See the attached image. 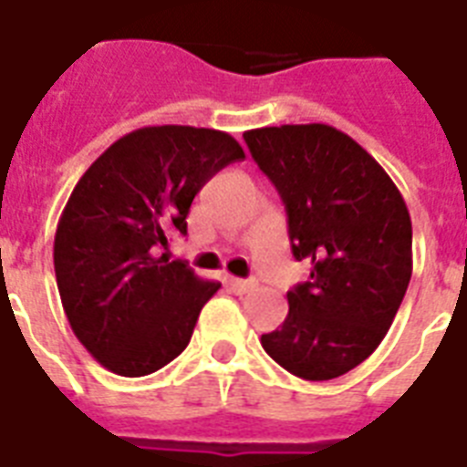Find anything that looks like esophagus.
Segmentation results:
<instances>
[{"label": "esophagus", "instance_id": "34e87169", "mask_svg": "<svg viewBox=\"0 0 467 467\" xmlns=\"http://www.w3.org/2000/svg\"><path fill=\"white\" fill-rule=\"evenodd\" d=\"M227 285H230L234 293H240V296L254 291V281H247V278H230Z\"/></svg>", "mask_w": 467, "mask_h": 467}]
</instances>
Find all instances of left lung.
Wrapping results in <instances>:
<instances>
[{"mask_svg":"<svg viewBox=\"0 0 467 467\" xmlns=\"http://www.w3.org/2000/svg\"><path fill=\"white\" fill-rule=\"evenodd\" d=\"M249 152L281 193L293 256L310 281L288 291V317L262 334L288 373L332 380L366 361L412 278L405 198L366 150L325 123L256 128Z\"/></svg>","mask_w":467,"mask_h":467,"instance_id":"left-lung-1","label":"left lung"}]
</instances>
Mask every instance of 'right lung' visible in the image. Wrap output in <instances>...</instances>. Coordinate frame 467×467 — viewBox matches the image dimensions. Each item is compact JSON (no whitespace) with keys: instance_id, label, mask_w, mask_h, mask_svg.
Masks as SVG:
<instances>
[{"instance_id":"1","label":"right lung","mask_w":467,"mask_h":467,"mask_svg":"<svg viewBox=\"0 0 467 467\" xmlns=\"http://www.w3.org/2000/svg\"><path fill=\"white\" fill-rule=\"evenodd\" d=\"M237 160L244 150L223 130L150 126L77 182L55 233V278L72 332L104 368L140 378L186 348L220 284L160 252L169 234H186L203 183Z\"/></svg>"}]
</instances>
